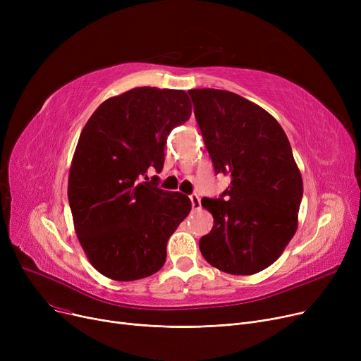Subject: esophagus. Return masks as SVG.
<instances>
[{"label":"esophagus","instance_id":"34e87169","mask_svg":"<svg viewBox=\"0 0 361 361\" xmlns=\"http://www.w3.org/2000/svg\"><path fill=\"white\" fill-rule=\"evenodd\" d=\"M190 200H192V207H193L195 211L200 209V207H202V203H200V199H199V196H197V195H190Z\"/></svg>","mask_w":361,"mask_h":361}]
</instances>
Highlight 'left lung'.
I'll use <instances>...</instances> for the list:
<instances>
[{
    "instance_id": "left-lung-1",
    "label": "left lung",
    "mask_w": 361,
    "mask_h": 361,
    "mask_svg": "<svg viewBox=\"0 0 361 361\" xmlns=\"http://www.w3.org/2000/svg\"><path fill=\"white\" fill-rule=\"evenodd\" d=\"M195 117L215 173L231 177L218 199L203 197L214 228L202 256L222 272L253 275L281 256L297 230L302 180L286 131L237 93L192 89Z\"/></svg>"
}]
</instances>
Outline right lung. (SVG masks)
Here are the masks:
<instances>
[{"label":"right lung","instance_id":"1","mask_svg":"<svg viewBox=\"0 0 361 361\" xmlns=\"http://www.w3.org/2000/svg\"><path fill=\"white\" fill-rule=\"evenodd\" d=\"M190 116L184 90L146 86L102 102L82 130L68 203L75 234L102 275L136 281L164 267L168 238L192 202L162 190L157 176L149 181L147 169L161 173L168 135Z\"/></svg>","mask_w":361,"mask_h":361}]
</instances>
